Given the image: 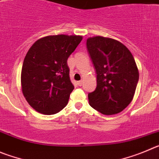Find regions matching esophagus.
Segmentation results:
<instances>
[{"instance_id":"1","label":"esophagus","mask_w":159,"mask_h":159,"mask_svg":"<svg viewBox=\"0 0 159 159\" xmlns=\"http://www.w3.org/2000/svg\"><path fill=\"white\" fill-rule=\"evenodd\" d=\"M77 84H78V85H79V86H81V85H83V81H78V83H77Z\"/></svg>"}]
</instances>
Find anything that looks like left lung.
Returning a JSON list of instances; mask_svg holds the SVG:
<instances>
[{
    "label": "left lung",
    "mask_w": 159,
    "mask_h": 159,
    "mask_svg": "<svg viewBox=\"0 0 159 159\" xmlns=\"http://www.w3.org/2000/svg\"><path fill=\"white\" fill-rule=\"evenodd\" d=\"M86 46L97 72V88L88 94L90 106L104 115L119 113L131 103L136 89L139 70L134 57L113 39L92 37Z\"/></svg>",
    "instance_id": "8db88e82"
}]
</instances>
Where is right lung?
Returning <instances> with one entry per match:
<instances>
[{
    "instance_id": "1",
    "label": "right lung",
    "mask_w": 159,
    "mask_h": 159,
    "mask_svg": "<svg viewBox=\"0 0 159 159\" xmlns=\"http://www.w3.org/2000/svg\"><path fill=\"white\" fill-rule=\"evenodd\" d=\"M82 40L81 35H49L34 43L21 70V87L26 101L45 115L60 111L74 86L67 59Z\"/></svg>"
}]
</instances>
